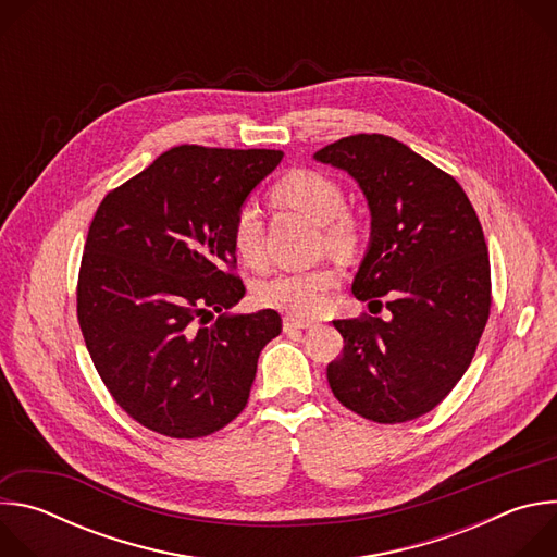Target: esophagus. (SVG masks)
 I'll use <instances>...</instances> for the list:
<instances>
[{"label":"esophagus","mask_w":557,"mask_h":557,"mask_svg":"<svg viewBox=\"0 0 557 557\" xmlns=\"http://www.w3.org/2000/svg\"><path fill=\"white\" fill-rule=\"evenodd\" d=\"M310 326H314V322L301 320V317H295V314H286V317H284V331H286V333L299 331V329H310Z\"/></svg>","instance_id":"esophagus-1"}]
</instances>
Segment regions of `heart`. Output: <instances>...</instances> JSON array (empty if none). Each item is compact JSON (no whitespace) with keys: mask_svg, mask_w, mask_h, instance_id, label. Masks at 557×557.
I'll return each instance as SVG.
<instances>
[{"mask_svg":"<svg viewBox=\"0 0 557 557\" xmlns=\"http://www.w3.org/2000/svg\"><path fill=\"white\" fill-rule=\"evenodd\" d=\"M273 200L308 222L322 226L324 245L335 253H350L359 240L355 218L344 211L342 187L322 172L295 170L273 187ZM235 253L249 267H262L267 260L262 245V218L256 205L247 202L237 209L231 226ZM339 275L333 267L320 264L301 271H280L258 286V301L290 314H317L329 293L337 286Z\"/></svg>","mask_w":557,"mask_h":557,"instance_id":"heart-1","label":"heart"}]
</instances>
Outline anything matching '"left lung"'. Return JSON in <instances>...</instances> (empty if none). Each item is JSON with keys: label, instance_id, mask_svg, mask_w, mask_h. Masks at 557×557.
<instances>
[{"label": "left lung", "instance_id": "8db88e82", "mask_svg": "<svg viewBox=\"0 0 557 557\" xmlns=\"http://www.w3.org/2000/svg\"><path fill=\"white\" fill-rule=\"evenodd\" d=\"M312 158L352 176L370 209L355 297L389 299L387 322H333L344 352L329 366L331 389L368 421L419 419L460 381L490 320V256L479 215L449 174L389 136H348Z\"/></svg>", "mask_w": 557, "mask_h": 557}]
</instances>
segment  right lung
Wrapping results in <instances>:
<instances>
[{"label": "right lung", "instance_id": "obj_1", "mask_svg": "<svg viewBox=\"0 0 557 557\" xmlns=\"http://www.w3.org/2000/svg\"><path fill=\"white\" fill-rule=\"evenodd\" d=\"M280 149L181 145L110 191L88 231L76 314L114 401L140 425L200 438L240 414L262 348L282 331L271 308L228 314L247 293L233 218L280 165ZM213 311L221 317L209 327Z\"/></svg>", "mask_w": 557, "mask_h": 557}]
</instances>
